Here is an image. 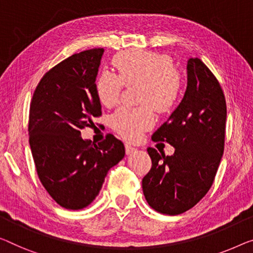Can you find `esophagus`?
<instances>
[{
  "instance_id": "obj_1",
  "label": "esophagus",
  "mask_w": 253,
  "mask_h": 253,
  "mask_svg": "<svg viewBox=\"0 0 253 253\" xmlns=\"http://www.w3.org/2000/svg\"><path fill=\"white\" fill-rule=\"evenodd\" d=\"M125 150H126V154H128V156H129V154H131V153L136 152V149H135L134 146L129 145V144H125Z\"/></svg>"
}]
</instances>
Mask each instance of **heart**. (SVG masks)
<instances>
[{"mask_svg":"<svg viewBox=\"0 0 253 253\" xmlns=\"http://www.w3.org/2000/svg\"><path fill=\"white\" fill-rule=\"evenodd\" d=\"M115 74L104 71L96 81V94L104 107L118 102L123 85H141L139 103L152 104L158 111H170L178 101L180 79L172 61L165 54L142 50H127L114 58ZM120 108L110 118L111 127L123 137L136 139L152 127L156 115L150 105Z\"/></svg>","mask_w":253,"mask_h":253,"instance_id":"obj_1","label":"heart"}]
</instances>
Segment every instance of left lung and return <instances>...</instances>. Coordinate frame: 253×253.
Masks as SVG:
<instances>
[{"label": "left lung", "instance_id": "8db88e82", "mask_svg": "<svg viewBox=\"0 0 253 253\" xmlns=\"http://www.w3.org/2000/svg\"><path fill=\"white\" fill-rule=\"evenodd\" d=\"M185 94L152 135L175 148L165 156L149 148L152 167L142 180L146 201L158 212L179 214L209 191L224 153L225 96L217 78L198 58L187 60Z\"/></svg>", "mask_w": 253, "mask_h": 253}]
</instances>
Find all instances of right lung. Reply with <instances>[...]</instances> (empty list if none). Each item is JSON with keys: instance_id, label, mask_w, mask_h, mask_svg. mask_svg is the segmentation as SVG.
Instances as JSON below:
<instances>
[{"instance_id": "1", "label": "right lung", "mask_w": 253, "mask_h": 253, "mask_svg": "<svg viewBox=\"0 0 253 253\" xmlns=\"http://www.w3.org/2000/svg\"><path fill=\"white\" fill-rule=\"evenodd\" d=\"M103 52L83 51L52 68L30 103L28 136L37 175L52 199L69 210L90 205L109 169L125 157L124 143L114 135L94 144L81 134L102 115L95 81Z\"/></svg>"}]
</instances>
